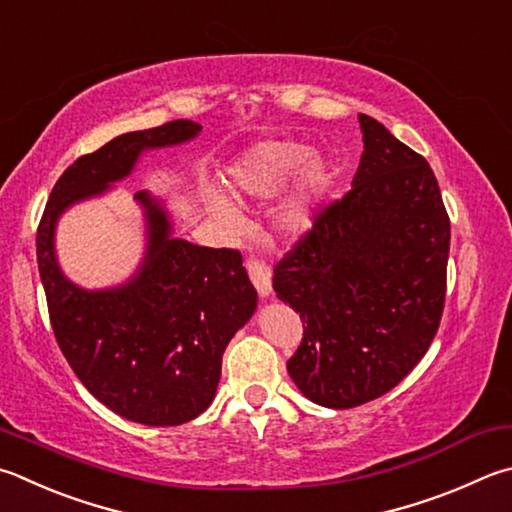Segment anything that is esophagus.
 I'll return each mask as SVG.
<instances>
[{
    "label": "esophagus",
    "instance_id": "34e87169",
    "mask_svg": "<svg viewBox=\"0 0 512 512\" xmlns=\"http://www.w3.org/2000/svg\"><path fill=\"white\" fill-rule=\"evenodd\" d=\"M246 271H248V277L250 282L255 284L259 297H268L273 293V284H271V268H268V264L259 262L257 257H248L246 262Z\"/></svg>",
    "mask_w": 512,
    "mask_h": 512
}]
</instances>
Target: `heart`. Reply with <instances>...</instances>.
<instances>
[{
	"mask_svg": "<svg viewBox=\"0 0 512 512\" xmlns=\"http://www.w3.org/2000/svg\"><path fill=\"white\" fill-rule=\"evenodd\" d=\"M291 194L273 212V228L282 237L295 239L309 232L315 212L331 185V167L311 147L291 141H262L241 152L226 170V188L232 197L266 201L295 181ZM206 210L224 235H237L244 228L239 210L221 192L208 190Z\"/></svg>",
	"mask_w": 512,
	"mask_h": 512,
	"instance_id": "heart-1",
	"label": "heart"
}]
</instances>
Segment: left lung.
<instances>
[{
    "mask_svg": "<svg viewBox=\"0 0 512 512\" xmlns=\"http://www.w3.org/2000/svg\"><path fill=\"white\" fill-rule=\"evenodd\" d=\"M365 152L345 197L275 266L273 288L304 322L286 362L309 401L349 410L387 394L439 329L450 217L421 154L360 114Z\"/></svg>",
    "mask_w": 512,
    "mask_h": 512,
    "instance_id": "1",
    "label": "left lung"
}]
</instances>
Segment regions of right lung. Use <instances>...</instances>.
Returning <instances> with one entry per match:
<instances>
[{"instance_id": "obj_1", "label": "right lung", "mask_w": 512, "mask_h": 512, "mask_svg": "<svg viewBox=\"0 0 512 512\" xmlns=\"http://www.w3.org/2000/svg\"><path fill=\"white\" fill-rule=\"evenodd\" d=\"M192 120L116 136L80 156L55 183L37 228V268L55 340L80 383L127 421L167 427L208 410L230 338L257 309L241 253L172 237L161 199L141 190L147 248L132 280L87 291L64 277L55 226L73 203L107 192L132 174L145 150L192 141Z\"/></svg>"}]
</instances>
